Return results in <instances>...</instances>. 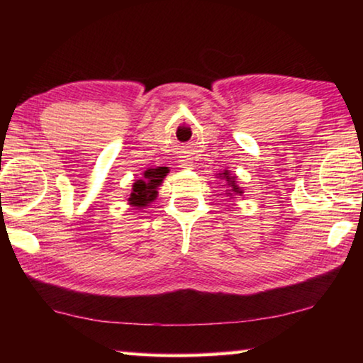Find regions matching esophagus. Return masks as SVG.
I'll use <instances>...</instances> for the list:
<instances>
[{
  "label": "esophagus",
  "mask_w": 363,
  "mask_h": 363,
  "mask_svg": "<svg viewBox=\"0 0 363 363\" xmlns=\"http://www.w3.org/2000/svg\"><path fill=\"white\" fill-rule=\"evenodd\" d=\"M181 168H194V163L190 162V158L181 160Z\"/></svg>",
  "instance_id": "1"
}]
</instances>
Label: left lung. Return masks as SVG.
Segmentation results:
<instances>
[{
	"instance_id": "8db88e82",
	"label": "left lung",
	"mask_w": 363,
	"mask_h": 363,
	"mask_svg": "<svg viewBox=\"0 0 363 363\" xmlns=\"http://www.w3.org/2000/svg\"><path fill=\"white\" fill-rule=\"evenodd\" d=\"M219 179H224L225 181V195L229 196L230 200H235L237 196L243 195V189L238 186V181H237V176L232 174L229 169H224L220 171V173L218 174ZM233 205V203H230Z\"/></svg>"
}]
</instances>
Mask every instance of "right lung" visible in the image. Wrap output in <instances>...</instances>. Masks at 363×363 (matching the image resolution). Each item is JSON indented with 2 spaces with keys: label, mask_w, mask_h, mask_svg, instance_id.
<instances>
[{
  "label": "right lung",
  "mask_w": 363,
  "mask_h": 363,
  "mask_svg": "<svg viewBox=\"0 0 363 363\" xmlns=\"http://www.w3.org/2000/svg\"><path fill=\"white\" fill-rule=\"evenodd\" d=\"M169 169L167 167L147 168L139 179L134 181L131 192L128 195V205L136 208L150 206L152 201L157 200L158 187L163 184V179L168 176Z\"/></svg>",
  "instance_id": "1"
}]
</instances>
